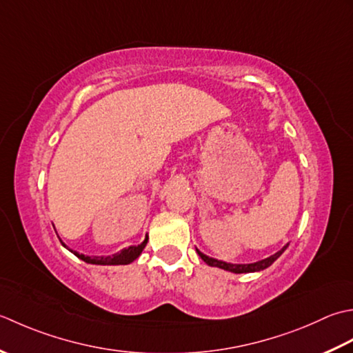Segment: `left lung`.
Wrapping results in <instances>:
<instances>
[{"instance_id":"1","label":"left lung","mask_w":353,"mask_h":353,"mask_svg":"<svg viewBox=\"0 0 353 353\" xmlns=\"http://www.w3.org/2000/svg\"><path fill=\"white\" fill-rule=\"evenodd\" d=\"M286 247H288V243H286V245H285L282 250L277 251L276 254H272V256H270V257H267V259H263V261H259V262H254V263H227V262L218 261V259L208 257V256L201 253L199 250H196V251H198L199 257L203 259V261H204L207 265H210V267H218V268H222V270L236 272V274H241V272H254V271H262V270H265V268H268L270 265L274 263L276 259L280 257V254L283 253V251L286 250Z\"/></svg>"}]
</instances>
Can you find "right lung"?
Segmentation results:
<instances>
[{"instance_id": "1", "label": "right lung", "mask_w": 353, "mask_h": 353, "mask_svg": "<svg viewBox=\"0 0 353 353\" xmlns=\"http://www.w3.org/2000/svg\"><path fill=\"white\" fill-rule=\"evenodd\" d=\"M146 243H148V236H146V239L140 243V245L128 247L125 250H121L120 253L112 254V256H85V254H79L77 251H73V253H74V256H77L79 259H82V261L86 262V263H96V265H128V263L134 262L135 259L141 254V251H143V248L146 247Z\"/></svg>"}]
</instances>
